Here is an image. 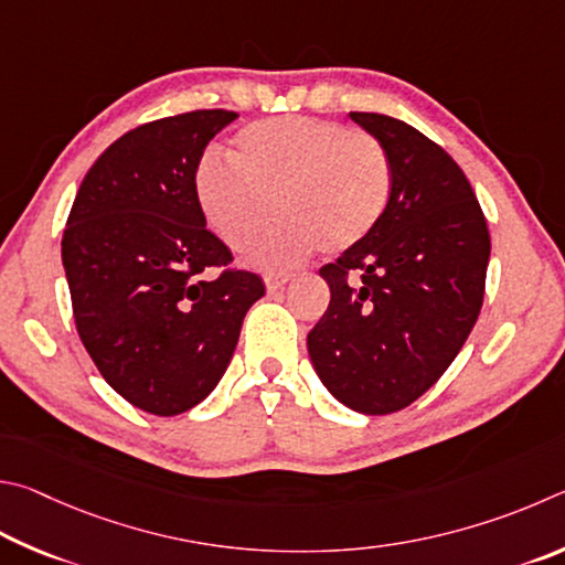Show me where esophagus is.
<instances>
[{
	"instance_id": "obj_1",
	"label": "esophagus",
	"mask_w": 565,
	"mask_h": 565,
	"mask_svg": "<svg viewBox=\"0 0 565 565\" xmlns=\"http://www.w3.org/2000/svg\"><path fill=\"white\" fill-rule=\"evenodd\" d=\"M288 280H290L288 273H267L265 275V288H267V292H277Z\"/></svg>"
}]
</instances>
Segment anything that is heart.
I'll list each match as a JSON object with an SVG mask.
<instances>
[{
  "label": "heart",
  "mask_w": 565,
  "mask_h": 565,
  "mask_svg": "<svg viewBox=\"0 0 565 565\" xmlns=\"http://www.w3.org/2000/svg\"><path fill=\"white\" fill-rule=\"evenodd\" d=\"M392 185L390 153L377 138L305 116L245 126L231 161L205 156L193 173L203 221L235 253L260 241L277 203L285 223L257 250L263 265L298 263L318 245L350 250L382 223Z\"/></svg>",
  "instance_id": "b5f03b06"
}]
</instances>
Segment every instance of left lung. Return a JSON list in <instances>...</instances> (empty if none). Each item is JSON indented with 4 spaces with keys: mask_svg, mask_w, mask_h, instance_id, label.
Segmentation results:
<instances>
[{
    "mask_svg": "<svg viewBox=\"0 0 565 565\" xmlns=\"http://www.w3.org/2000/svg\"><path fill=\"white\" fill-rule=\"evenodd\" d=\"M350 118L387 148L382 223L320 267L330 305L308 334L312 367L344 407L392 414L437 382L481 312L491 237L457 161L384 114Z\"/></svg>",
    "mask_w": 565,
    "mask_h": 565,
    "instance_id": "obj_1",
    "label": "left lung"
}]
</instances>
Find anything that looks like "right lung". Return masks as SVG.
<instances>
[{
  "instance_id": "obj_1",
  "label": "right lung",
  "mask_w": 565,
  "mask_h": 565,
  "mask_svg": "<svg viewBox=\"0 0 565 565\" xmlns=\"http://www.w3.org/2000/svg\"><path fill=\"white\" fill-rule=\"evenodd\" d=\"M235 118L201 108L124 134L88 168L64 227L78 338L111 390L158 417L215 390L265 295L260 275L231 267L193 193L205 146Z\"/></svg>"
}]
</instances>
